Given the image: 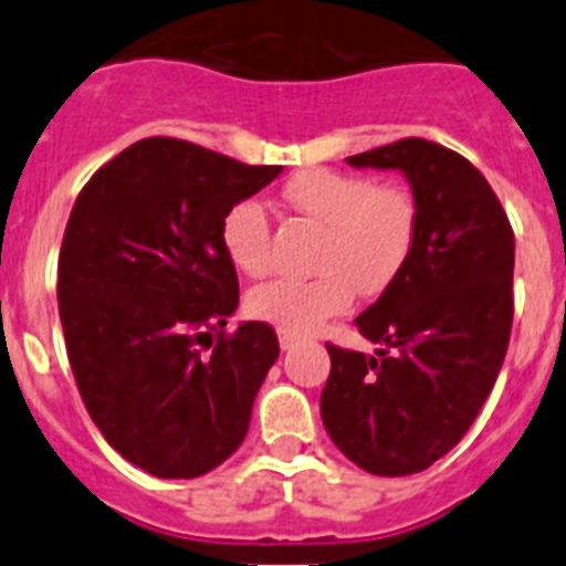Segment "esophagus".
Instances as JSON below:
<instances>
[{"label":"esophagus","instance_id":"34e87169","mask_svg":"<svg viewBox=\"0 0 566 566\" xmlns=\"http://www.w3.org/2000/svg\"><path fill=\"white\" fill-rule=\"evenodd\" d=\"M297 343H300L297 334L280 332V348H283V352H289V348H294V345H297Z\"/></svg>","mask_w":566,"mask_h":566}]
</instances>
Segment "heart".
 Listing matches in <instances>:
<instances>
[{"mask_svg": "<svg viewBox=\"0 0 566 566\" xmlns=\"http://www.w3.org/2000/svg\"><path fill=\"white\" fill-rule=\"evenodd\" d=\"M283 198L323 229V240L314 252V277H280L249 292V314L280 332H314L352 306L354 292L377 297L411 258L417 203L405 189L374 187L359 175L317 167L294 175L283 187ZM221 247L243 274H266L272 263V221L258 198H243L227 209Z\"/></svg>", "mask_w": 566, "mask_h": 566, "instance_id": "1", "label": "heart"}]
</instances>
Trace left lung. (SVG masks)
Wrapping results in <instances>:
<instances>
[{"mask_svg": "<svg viewBox=\"0 0 566 566\" xmlns=\"http://www.w3.org/2000/svg\"><path fill=\"white\" fill-rule=\"evenodd\" d=\"M399 169L417 203L411 258L354 323L377 354L326 345L319 417L374 476H408L457 448L493 391L513 326L516 240L496 192L468 158L402 138L345 158Z\"/></svg>", "mask_w": 566, "mask_h": 566, "instance_id": "1", "label": "left lung"}]
</instances>
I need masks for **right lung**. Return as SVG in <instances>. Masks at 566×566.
I'll return each mask as SVG.
<instances>
[{"label":"right lung","mask_w":566,"mask_h":566,"mask_svg":"<svg viewBox=\"0 0 566 566\" xmlns=\"http://www.w3.org/2000/svg\"><path fill=\"white\" fill-rule=\"evenodd\" d=\"M280 172L178 138H144L73 203L59 254L70 368L104 439L153 476H203L247 437L280 345L266 323L223 334L238 274L221 221ZM212 331L219 343L203 355Z\"/></svg>","instance_id":"1"}]
</instances>
